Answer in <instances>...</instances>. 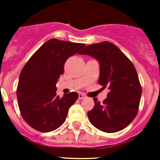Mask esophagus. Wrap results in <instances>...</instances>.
Segmentation results:
<instances>
[{
  "mask_svg": "<svg viewBox=\"0 0 160 160\" xmlns=\"http://www.w3.org/2000/svg\"><path fill=\"white\" fill-rule=\"evenodd\" d=\"M86 98V96H85L84 94H83V93H80L78 94V98L80 100H82V99H84V98Z\"/></svg>",
  "mask_w": 160,
  "mask_h": 160,
  "instance_id": "obj_1",
  "label": "esophagus"
}]
</instances>
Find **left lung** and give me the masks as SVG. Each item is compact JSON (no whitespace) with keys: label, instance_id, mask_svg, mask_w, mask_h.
<instances>
[{"label":"left lung","instance_id":"1","mask_svg":"<svg viewBox=\"0 0 160 160\" xmlns=\"http://www.w3.org/2000/svg\"><path fill=\"white\" fill-rule=\"evenodd\" d=\"M79 54H87L99 61L98 83L109 92L103 103L93 98L94 107L88 112L90 123L107 133L126 128L136 116L142 87L131 60L115 45L109 42L87 46Z\"/></svg>","mask_w":160,"mask_h":160}]
</instances>
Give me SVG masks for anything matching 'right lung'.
Listing matches in <instances>:
<instances>
[{
    "instance_id": "1",
    "label": "right lung",
    "mask_w": 160,
    "mask_h": 160,
    "mask_svg": "<svg viewBox=\"0 0 160 160\" xmlns=\"http://www.w3.org/2000/svg\"><path fill=\"white\" fill-rule=\"evenodd\" d=\"M84 46L52 38L31 56L22 70L17 88L19 110L34 129L52 132L65 122L78 93L70 92L59 98L56 95V82L63 73L67 59Z\"/></svg>"
}]
</instances>
